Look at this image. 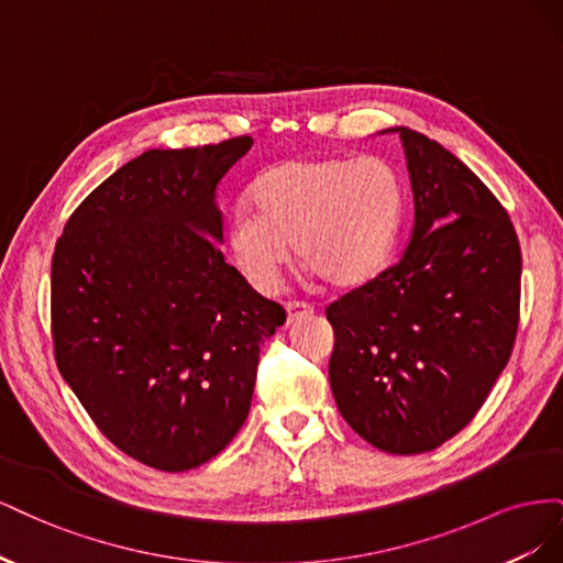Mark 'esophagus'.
I'll return each instance as SVG.
<instances>
[{
  "label": "esophagus",
  "instance_id": "1",
  "mask_svg": "<svg viewBox=\"0 0 563 563\" xmlns=\"http://www.w3.org/2000/svg\"><path fill=\"white\" fill-rule=\"evenodd\" d=\"M286 312H288V323H294L302 317H310L312 314V308L308 302H300V300H291L286 302Z\"/></svg>",
  "mask_w": 563,
  "mask_h": 563
}]
</instances>
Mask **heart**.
Segmentation results:
<instances>
[{
	"mask_svg": "<svg viewBox=\"0 0 563 563\" xmlns=\"http://www.w3.org/2000/svg\"><path fill=\"white\" fill-rule=\"evenodd\" d=\"M253 207L234 211L228 240L236 267L272 291L291 258L335 288L371 282L397 249L406 187L378 155L288 159L253 185Z\"/></svg>",
	"mask_w": 563,
	"mask_h": 563,
	"instance_id": "b5f03b06",
	"label": "heart"
}]
</instances>
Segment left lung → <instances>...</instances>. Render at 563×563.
<instances>
[{"mask_svg": "<svg viewBox=\"0 0 563 563\" xmlns=\"http://www.w3.org/2000/svg\"><path fill=\"white\" fill-rule=\"evenodd\" d=\"M399 131L413 187L404 255L327 308L338 411L371 446L428 453L484 406L519 329L521 249L503 203L437 141Z\"/></svg>", "mask_w": 563, "mask_h": 563, "instance_id": "8db88e82", "label": "left lung"}]
</instances>
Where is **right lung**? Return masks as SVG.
Wrapping results in <instances>:
<instances>
[{
    "label": "right lung",
    "instance_id": "right-lung-1",
    "mask_svg": "<svg viewBox=\"0 0 563 563\" xmlns=\"http://www.w3.org/2000/svg\"><path fill=\"white\" fill-rule=\"evenodd\" d=\"M251 143L143 152L73 211L51 261L60 376L119 451L162 472L230 444L286 321L218 244L216 190Z\"/></svg>",
    "mask_w": 563,
    "mask_h": 563
}]
</instances>
